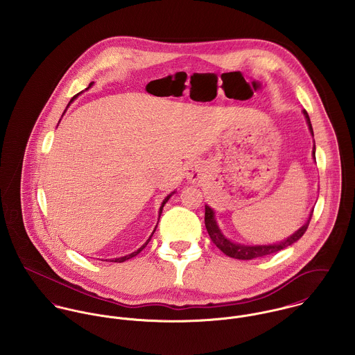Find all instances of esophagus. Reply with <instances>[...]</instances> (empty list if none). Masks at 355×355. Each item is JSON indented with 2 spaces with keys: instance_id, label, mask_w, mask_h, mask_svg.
Returning a JSON list of instances; mask_svg holds the SVG:
<instances>
[{
  "instance_id": "34e87169",
  "label": "esophagus",
  "mask_w": 355,
  "mask_h": 355,
  "mask_svg": "<svg viewBox=\"0 0 355 355\" xmlns=\"http://www.w3.org/2000/svg\"><path fill=\"white\" fill-rule=\"evenodd\" d=\"M201 175H202V166L200 162L197 161H191L187 164L186 166V178L189 179V182L191 183H196L201 179Z\"/></svg>"
}]
</instances>
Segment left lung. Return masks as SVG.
Masks as SVG:
<instances>
[{"label": "left lung", "mask_w": 355, "mask_h": 355, "mask_svg": "<svg viewBox=\"0 0 355 355\" xmlns=\"http://www.w3.org/2000/svg\"><path fill=\"white\" fill-rule=\"evenodd\" d=\"M304 117H306V121H307V125H309V130L313 135V128H311V123H310V119H309V114L307 112L304 110ZM313 157L315 158V146L313 149ZM311 214H313V210H311ZM311 214L309 216V220L304 223V225L295 232L293 234L290 238H287L286 241L280 242V243H275V245H263V246H245V245H239V243H234L231 242L230 239H227L216 220H214V211L213 209H210L207 205H205V227L207 230V234L211 239V242L225 254L228 257H232V258H236V259H253V258H258V257H263V255H269V254L277 253L288 246H291L293 243H295L298 239H301L304 236L307 227H309V223H310V218H311Z\"/></svg>", "instance_id": "left-lung-1"}]
</instances>
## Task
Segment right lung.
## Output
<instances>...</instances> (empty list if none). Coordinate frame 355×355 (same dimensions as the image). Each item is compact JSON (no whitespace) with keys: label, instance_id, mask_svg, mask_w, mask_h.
<instances>
[{"label":"right lung","instance_id":"right-lung-1","mask_svg":"<svg viewBox=\"0 0 355 355\" xmlns=\"http://www.w3.org/2000/svg\"><path fill=\"white\" fill-rule=\"evenodd\" d=\"M92 85H93V83H90V86H89V87H92ZM79 94H80V93H79ZM79 94H76V96H73V97H72V100H71V101H69V103H71V102L73 101V100H75V98H76V97H78V96H79ZM69 103H68V105H69ZM172 194H173V193H172ZM172 194H169V196H168V197H166V198H165V200H164V201H162V205H161V207H159V214H158V220H159V216H161V213H162V207H164V205H165V203L168 202V200H169V198H171V196H172ZM155 228H157V227H155ZM154 231H155V230H154ZM154 231H153V234H154ZM153 234H152V235H150V238H149V239H148V242H146V243H145V245H144V246H142V248H139V249H138V250H137V252H134V253L128 254V255H125V257H120V258H114V259H112V261H114V262H124V261H125V259H130V258H132V257H135V255H137V254L141 253V252H142V250H144V249H145V248H146V245H148V243H149V242H150V239H152Z\"/></svg>","mask_w":355,"mask_h":355}]
</instances>
